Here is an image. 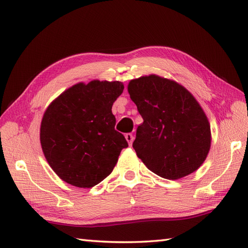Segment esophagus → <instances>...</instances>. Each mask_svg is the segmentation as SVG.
I'll return each mask as SVG.
<instances>
[{
	"label": "esophagus",
	"mask_w": 248,
	"mask_h": 248,
	"mask_svg": "<svg viewBox=\"0 0 248 248\" xmlns=\"http://www.w3.org/2000/svg\"><path fill=\"white\" fill-rule=\"evenodd\" d=\"M125 140H127L128 144H129L130 146L132 145V143H133V140H134V136H133V134H132V133H128V134H125Z\"/></svg>",
	"instance_id": "esophagus-1"
}]
</instances>
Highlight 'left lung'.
Segmentation results:
<instances>
[{
    "mask_svg": "<svg viewBox=\"0 0 248 248\" xmlns=\"http://www.w3.org/2000/svg\"><path fill=\"white\" fill-rule=\"evenodd\" d=\"M128 92L144 119L133 148L147 168L170 180L197 170L211 147V129L193 94L155 75L131 80Z\"/></svg>",
    "mask_w": 248,
    "mask_h": 248,
    "instance_id": "obj_1",
    "label": "left lung"
}]
</instances>
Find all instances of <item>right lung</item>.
Here are the masks:
<instances>
[{"label":"right lung","instance_id":"right-lung-1","mask_svg":"<svg viewBox=\"0 0 248 248\" xmlns=\"http://www.w3.org/2000/svg\"><path fill=\"white\" fill-rule=\"evenodd\" d=\"M119 81L78 83L46 109L40 144L52 170L62 181L93 187L113 171L121 150L128 147L115 130L113 103L124 92Z\"/></svg>","mask_w":248,"mask_h":248}]
</instances>
